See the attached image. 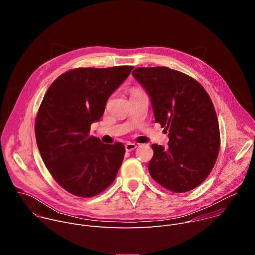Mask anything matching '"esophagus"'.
<instances>
[{
    "label": "esophagus",
    "mask_w": 255,
    "mask_h": 255,
    "mask_svg": "<svg viewBox=\"0 0 255 255\" xmlns=\"http://www.w3.org/2000/svg\"><path fill=\"white\" fill-rule=\"evenodd\" d=\"M136 147H137V145H136L135 143L128 142V143L125 144V149H126V151H132V150H134Z\"/></svg>",
    "instance_id": "34e87169"
}]
</instances>
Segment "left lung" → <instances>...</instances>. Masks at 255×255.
<instances>
[{"label":"left lung","mask_w":255,"mask_h":255,"mask_svg":"<svg viewBox=\"0 0 255 255\" xmlns=\"http://www.w3.org/2000/svg\"><path fill=\"white\" fill-rule=\"evenodd\" d=\"M132 75L149 96L155 122L168 132V146L152 144L150 175L174 193L197 188L220 148L219 123L209 95L197 81L168 67H138Z\"/></svg>","instance_id":"left-lung-1"}]
</instances>
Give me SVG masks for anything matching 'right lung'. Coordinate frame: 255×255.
I'll list each match as a JSON object with an SVG mask.
<instances>
[{
    "label": "right lung",
    "instance_id": "right-lung-1",
    "mask_svg": "<svg viewBox=\"0 0 255 255\" xmlns=\"http://www.w3.org/2000/svg\"><path fill=\"white\" fill-rule=\"evenodd\" d=\"M133 68L72 69L57 78L45 93L36 117V142L47 169L68 193L91 198L116 178L124 145L104 144L90 130Z\"/></svg>",
    "mask_w": 255,
    "mask_h": 255
}]
</instances>
